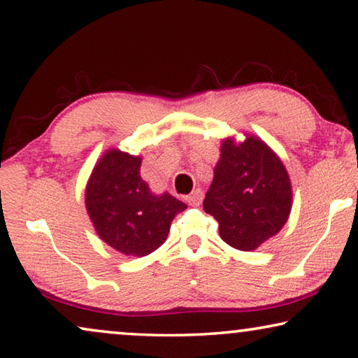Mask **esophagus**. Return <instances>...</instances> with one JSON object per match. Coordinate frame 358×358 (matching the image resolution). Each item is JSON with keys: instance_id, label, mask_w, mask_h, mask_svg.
<instances>
[{"instance_id": "34e87169", "label": "esophagus", "mask_w": 358, "mask_h": 358, "mask_svg": "<svg viewBox=\"0 0 358 358\" xmlns=\"http://www.w3.org/2000/svg\"><path fill=\"white\" fill-rule=\"evenodd\" d=\"M202 199H203V192H202V189H199V188L192 191L189 196H186V202H188L189 206H194V207L201 206Z\"/></svg>"}]
</instances>
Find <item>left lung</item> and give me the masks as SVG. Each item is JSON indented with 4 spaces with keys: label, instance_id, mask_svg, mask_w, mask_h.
I'll return each mask as SVG.
<instances>
[{
    "label": "left lung",
    "instance_id": "1",
    "mask_svg": "<svg viewBox=\"0 0 358 358\" xmlns=\"http://www.w3.org/2000/svg\"><path fill=\"white\" fill-rule=\"evenodd\" d=\"M292 181L280 157L259 137L224 138L203 210L228 245L252 252L279 232L292 212Z\"/></svg>",
    "mask_w": 358,
    "mask_h": 358
}]
</instances>
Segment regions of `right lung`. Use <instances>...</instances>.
<instances>
[{
  "label": "right lung",
  "mask_w": 358,
  "mask_h": 358,
  "mask_svg": "<svg viewBox=\"0 0 358 358\" xmlns=\"http://www.w3.org/2000/svg\"><path fill=\"white\" fill-rule=\"evenodd\" d=\"M141 157L117 148L99 159L86 185V210L101 241L126 257H146L166 242L186 203L155 194L140 177Z\"/></svg>",
  "instance_id": "obj_1"
}]
</instances>
